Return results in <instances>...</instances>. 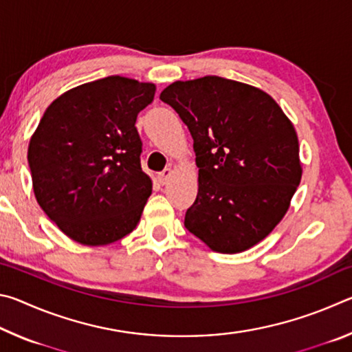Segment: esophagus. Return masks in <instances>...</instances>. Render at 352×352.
<instances>
[{"label":"esophagus","instance_id":"34e87169","mask_svg":"<svg viewBox=\"0 0 352 352\" xmlns=\"http://www.w3.org/2000/svg\"><path fill=\"white\" fill-rule=\"evenodd\" d=\"M172 172H174V170H172L170 168H168V169H164L163 172H160V174L157 175V178H158V182H160V183H162V184H166V183H168V182H169V178L172 177Z\"/></svg>","mask_w":352,"mask_h":352}]
</instances>
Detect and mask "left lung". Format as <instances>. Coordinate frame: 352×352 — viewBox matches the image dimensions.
I'll return each instance as SVG.
<instances>
[{
    "instance_id": "obj_1",
    "label": "left lung",
    "mask_w": 352,
    "mask_h": 352,
    "mask_svg": "<svg viewBox=\"0 0 352 352\" xmlns=\"http://www.w3.org/2000/svg\"><path fill=\"white\" fill-rule=\"evenodd\" d=\"M194 140L199 192L184 226L212 252L241 253L269 236L301 182L294 124L270 94L205 76L160 94Z\"/></svg>"
}]
</instances>
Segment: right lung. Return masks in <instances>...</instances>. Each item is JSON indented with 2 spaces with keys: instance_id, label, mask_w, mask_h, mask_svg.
I'll use <instances>...</instances> for the list:
<instances>
[{
  "instance_id": "1",
  "label": "right lung",
  "mask_w": 352,
  "mask_h": 352,
  "mask_svg": "<svg viewBox=\"0 0 352 352\" xmlns=\"http://www.w3.org/2000/svg\"><path fill=\"white\" fill-rule=\"evenodd\" d=\"M155 90L121 76L83 83L52 100L31 136L35 199L82 245H109L140 222L152 180L141 169L135 122Z\"/></svg>"
}]
</instances>
